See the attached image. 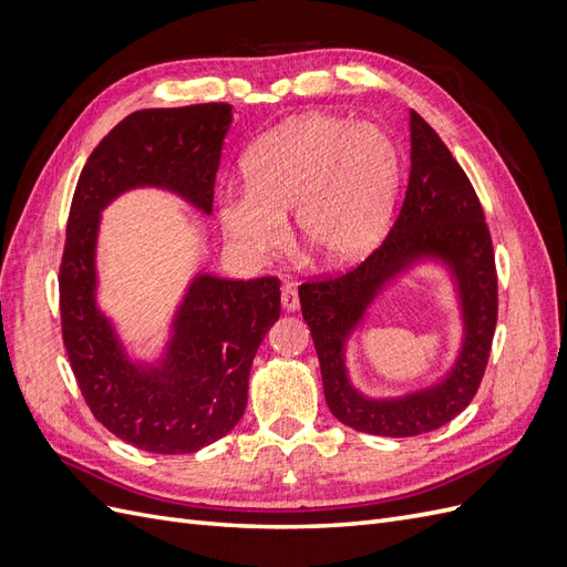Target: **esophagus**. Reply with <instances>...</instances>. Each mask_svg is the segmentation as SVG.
Listing matches in <instances>:
<instances>
[{"label":"esophagus","instance_id":"esophagus-1","mask_svg":"<svg viewBox=\"0 0 567 567\" xmlns=\"http://www.w3.org/2000/svg\"><path fill=\"white\" fill-rule=\"evenodd\" d=\"M281 305H284V310H288V312H296L298 307H300L298 290L293 286H284L281 288Z\"/></svg>","mask_w":567,"mask_h":567}]
</instances>
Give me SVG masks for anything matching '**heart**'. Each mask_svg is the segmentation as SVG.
<instances>
[{"instance_id":"heart-1","label":"heart","mask_w":567,"mask_h":567,"mask_svg":"<svg viewBox=\"0 0 567 567\" xmlns=\"http://www.w3.org/2000/svg\"><path fill=\"white\" fill-rule=\"evenodd\" d=\"M248 188H225L217 217L231 248L260 262L284 248L293 213L300 241L329 265L362 257L381 236L400 184V151L375 125L300 115L257 140Z\"/></svg>"}]
</instances>
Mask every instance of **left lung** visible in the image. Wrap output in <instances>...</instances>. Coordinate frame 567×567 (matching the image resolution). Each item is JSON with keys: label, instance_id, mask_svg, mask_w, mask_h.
Segmentation results:
<instances>
[{"label": "left lung", "instance_id": "1", "mask_svg": "<svg viewBox=\"0 0 567 567\" xmlns=\"http://www.w3.org/2000/svg\"><path fill=\"white\" fill-rule=\"evenodd\" d=\"M409 125V184L385 241L357 267L310 279L298 290L331 414L359 433L383 437L431 433L471 404L487 369L499 310L492 236L475 188L416 111H411ZM419 256H440L455 271L467 326L462 354L442 384L400 401H369L347 381L344 338L384 281Z\"/></svg>", "mask_w": 567, "mask_h": 567}]
</instances>
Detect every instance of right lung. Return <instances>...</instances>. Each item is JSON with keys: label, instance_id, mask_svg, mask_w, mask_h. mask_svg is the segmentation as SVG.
<instances>
[{"label": "right lung", "instance_id": "1", "mask_svg": "<svg viewBox=\"0 0 567 567\" xmlns=\"http://www.w3.org/2000/svg\"><path fill=\"white\" fill-rule=\"evenodd\" d=\"M229 125V104L127 115L92 151L68 213L59 307L78 388L101 425L153 454L198 452L244 416L252 357L281 312V281L200 274L179 307L163 364H134L94 302L99 213L132 186H163L210 215Z\"/></svg>", "mask_w": 567, "mask_h": 567}]
</instances>
